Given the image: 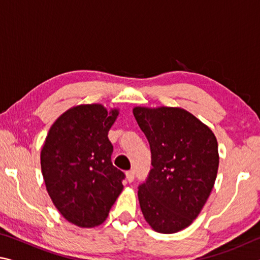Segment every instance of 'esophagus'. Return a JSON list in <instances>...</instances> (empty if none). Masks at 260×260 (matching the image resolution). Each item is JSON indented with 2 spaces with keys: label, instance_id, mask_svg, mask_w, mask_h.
<instances>
[{
  "label": "esophagus",
  "instance_id": "1",
  "mask_svg": "<svg viewBox=\"0 0 260 260\" xmlns=\"http://www.w3.org/2000/svg\"><path fill=\"white\" fill-rule=\"evenodd\" d=\"M126 179L128 182H132L134 180V171L131 170L128 172H126Z\"/></svg>",
  "mask_w": 260,
  "mask_h": 260
}]
</instances>
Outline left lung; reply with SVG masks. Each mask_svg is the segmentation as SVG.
<instances>
[{
  "mask_svg": "<svg viewBox=\"0 0 260 260\" xmlns=\"http://www.w3.org/2000/svg\"><path fill=\"white\" fill-rule=\"evenodd\" d=\"M148 139L152 170L139 187L143 217L153 231L173 234L190 226L214 186L218 142L208 125L179 107H135Z\"/></svg>",
  "mask_w": 260,
  "mask_h": 260,
  "instance_id": "8db88e82",
  "label": "left lung"
}]
</instances>
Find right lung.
Returning a JSON list of instances; mask_svg holds the SVG:
<instances>
[{"label":"right lung","mask_w":260,"mask_h":260,"mask_svg":"<svg viewBox=\"0 0 260 260\" xmlns=\"http://www.w3.org/2000/svg\"><path fill=\"white\" fill-rule=\"evenodd\" d=\"M119 109L100 103L70 108L51 125L41 149L48 195L59 213L81 228L108 218L124 189V173L112 165L108 133Z\"/></svg>","instance_id":"1"}]
</instances>
